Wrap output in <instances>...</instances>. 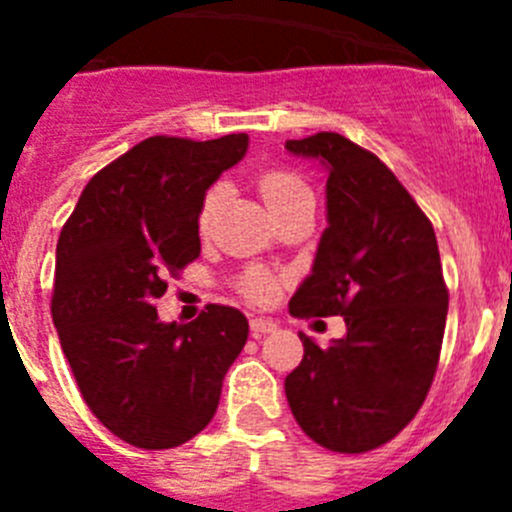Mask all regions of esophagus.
Here are the masks:
<instances>
[{"instance_id":"esophagus-1","label":"esophagus","mask_w":512,"mask_h":512,"mask_svg":"<svg viewBox=\"0 0 512 512\" xmlns=\"http://www.w3.org/2000/svg\"><path fill=\"white\" fill-rule=\"evenodd\" d=\"M269 333H277V323H274V320H266V318H253L251 320V336L253 338L269 336Z\"/></svg>"}]
</instances>
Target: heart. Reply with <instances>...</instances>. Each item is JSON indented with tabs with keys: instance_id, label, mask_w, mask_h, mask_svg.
I'll return each instance as SVG.
<instances>
[{
	"instance_id": "heart-1",
	"label": "heart",
	"mask_w": 512,
	"mask_h": 512,
	"mask_svg": "<svg viewBox=\"0 0 512 512\" xmlns=\"http://www.w3.org/2000/svg\"><path fill=\"white\" fill-rule=\"evenodd\" d=\"M259 187H261V197H264L271 215L284 210V207L295 205V202L302 200V197H312L310 187L302 182L300 176L292 174V171H279V169L266 171V174L259 179ZM223 194H225L223 184H215L212 189H207L205 200H202L200 205V230L210 228L212 217H215L217 207H220V202H223ZM241 289L246 292V297H251V300L266 302L274 297L277 284H274V279H271L266 271L251 269L246 277L241 279Z\"/></svg>"
}]
</instances>
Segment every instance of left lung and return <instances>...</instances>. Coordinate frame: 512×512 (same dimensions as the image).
Returning <instances> with one entry per match:
<instances>
[{
	"mask_svg": "<svg viewBox=\"0 0 512 512\" xmlns=\"http://www.w3.org/2000/svg\"><path fill=\"white\" fill-rule=\"evenodd\" d=\"M284 148L328 171V228L289 312L346 320L328 348L300 333L305 356L284 392L312 441L361 454L395 438L431 390L449 310L436 233L397 176L343 135Z\"/></svg>",
	"mask_w": 512,
	"mask_h": 512,
	"instance_id": "1",
	"label": "left lung"
}]
</instances>
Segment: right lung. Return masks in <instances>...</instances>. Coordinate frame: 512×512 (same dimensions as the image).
<instances>
[{
    "mask_svg": "<svg viewBox=\"0 0 512 512\" xmlns=\"http://www.w3.org/2000/svg\"><path fill=\"white\" fill-rule=\"evenodd\" d=\"M248 135H153L84 187L56 246L53 325L81 397L99 423L138 449H174L205 428L248 320L207 305L187 325L153 302L166 274L200 256V205L246 156Z\"/></svg>",
    "mask_w": 512,
    "mask_h": 512,
    "instance_id": "1",
    "label": "right lung"
}]
</instances>
